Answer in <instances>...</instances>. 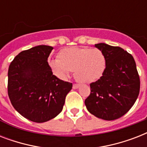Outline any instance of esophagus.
Masks as SVG:
<instances>
[{"label":"esophagus","instance_id":"obj_1","mask_svg":"<svg viewBox=\"0 0 147 147\" xmlns=\"http://www.w3.org/2000/svg\"><path fill=\"white\" fill-rule=\"evenodd\" d=\"M78 87H79V85H78V84H73V85H72V88H73L74 89H76Z\"/></svg>","mask_w":147,"mask_h":147}]
</instances>
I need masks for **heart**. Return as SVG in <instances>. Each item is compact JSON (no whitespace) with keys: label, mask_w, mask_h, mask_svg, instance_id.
Here are the masks:
<instances>
[{"label":"heart","mask_w":147,"mask_h":147,"mask_svg":"<svg viewBox=\"0 0 147 147\" xmlns=\"http://www.w3.org/2000/svg\"><path fill=\"white\" fill-rule=\"evenodd\" d=\"M53 73L60 79H65L74 71L76 80L81 83H91L101 78L106 68L105 54L98 49L71 47L61 50L58 59H49Z\"/></svg>","instance_id":"b5f03b06"}]
</instances>
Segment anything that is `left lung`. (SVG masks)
<instances>
[{"label": "left lung", "mask_w": 147, "mask_h": 147, "mask_svg": "<svg viewBox=\"0 0 147 147\" xmlns=\"http://www.w3.org/2000/svg\"><path fill=\"white\" fill-rule=\"evenodd\" d=\"M106 58L105 71L90 84L91 93L85 100L88 111L98 118H120L134 105L140 93V81L131 54L119 47L98 43Z\"/></svg>", "instance_id": "8db88e82"}]
</instances>
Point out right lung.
Masks as SVG:
<instances>
[{"mask_svg":"<svg viewBox=\"0 0 147 147\" xmlns=\"http://www.w3.org/2000/svg\"><path fill=\"white\" fill-rule=\"evenodd\" d=\"M53 48L40 45L22 51L8 69L7 92L13 107L25 118L43 123L62 111L72 84L54 76L48 63Z\"/></svg>","mask_w":147,"mask_h":147,"instance_id":"right-lung-1","label":"right lung"}]
</instances>
